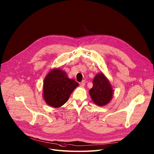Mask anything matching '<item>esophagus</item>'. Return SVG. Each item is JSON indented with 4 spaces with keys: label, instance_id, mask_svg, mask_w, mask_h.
Segmentation results:
<instances>
[{
    "label": "esophagus",
    "instance_id": "34e87169",
    "mask_svg": "<svg viewBox=\"0 0 154 154\" xmlns=\"http://www.w3.org/2000/svg\"><path fill=\"white\" fill-rule=\"evenodd\" d=\"M85 83H86V80H83L81 82V85L84 86L85 85Z\"/></svg>",
    "mask_w": 154,
    "mask_h": 154
}]
</instances>
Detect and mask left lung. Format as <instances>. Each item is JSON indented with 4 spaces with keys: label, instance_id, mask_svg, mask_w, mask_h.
Here are the masks:
<instances>
[{
    "label": "left lung",
    "instance_id": "8db88e82",
    "mask_svg": "<svg viewBox=\"0 0 154 154\" xmlns=\"http://www.w3.org/2000/svg\"><path fill=\"white\" fill-rule=\"evenodd\" d=\"M94 103L103 106L108 103L112 97V89L103 73L97 74L93 80V87L89 91Z\"/></svg>",
    "mask_w": 154,
    "mask_h": 154
}]
</instances>
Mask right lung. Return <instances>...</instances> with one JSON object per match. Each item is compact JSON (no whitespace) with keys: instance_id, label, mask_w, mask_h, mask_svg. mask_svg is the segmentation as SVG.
I'll return each mask as SVG.
<instances>
[{"instance_id":"right-lung-1","label":"right lung","mask_w":154,"mask_h":154,"mask_svg":"<svg viewBox=\"0 0 154 154\" xmlns=\"http://www.w3.org/2000/svg\"><path fill=\"white\" fill-rule=\"evenodd\" d=\"M79 85L74 79L59 69L51 70L44 80L43 97L46 103L58 108L63 105L73 90Z\"/></svg>"}]
</instances>
